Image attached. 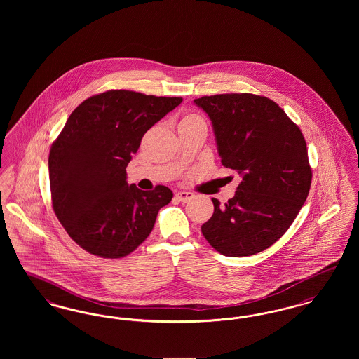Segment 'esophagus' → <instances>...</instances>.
<instances>
[{
	"mask_svg": "<svg viewBox=\"0 0 359 359\" xmlns=\"http://www.w3.org/2000/svg\"><path fill=\"white\" fill-rule=\"evenodd\" d=\"M176 199L177 201H180V202H188V201H191L192 198H194V194L192 192H187V191H179L176 195Z\"/></svg>",
	"mask_w": 359,
	"mask_h": 359,
	"instance_id": "obj_1",
	"label": "esophagus"
}]
</instances>
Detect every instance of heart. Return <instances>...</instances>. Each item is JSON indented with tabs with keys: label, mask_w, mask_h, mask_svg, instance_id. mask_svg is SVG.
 <instances>
[{
	"label": "heart",
	"mask_w": 359,
	"mask_h": 359,
	"mask_svg": "<svg viewBox=\"0 0 359 359\" xmlns=\"http://www.w3.org/2000/svg\"><path fill=\"white\" fill-rule=\"evenodd\" d=\"M195 117H198V116H194V114H189V116H187L186 118H195Z\"/></svg>",
	"instance_id": "heart-1"
}]
</instances>
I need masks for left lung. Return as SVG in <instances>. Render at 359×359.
Segmentation results:
<instances>
[{"label":"left lung","mask_w":359,"mask_h":359,"mask_svg":"<svg viewBox=\"0 0 359 359\" xmlns=\"http://www.w3.org/2000/svg\"><path fill=\"white\" fill-rule=\"evenodd\" d=\"M212 122L226 168L242 177L202 234L223 256H253L284 236L307 199L312 171L299 126L272 100L255 94H218L194 100Z\"/></svg>","instance_id":"obj_1"}]
</instances>
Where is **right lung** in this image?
<instances>
[{
  "label": "right lung",
  "mask_w": 359,
  "mask_h": 359,
  "mask_svg": "<svg viewBox=\"0 0 359 359\" xmlns=\"http://www.w3.org/2000/svg\"><path fill=\"white\" fill-rule=\"evenodd\" d=\"M182 101L109 90L71 113L48 157L52 207L86 252L121 258L151 234L158 210L173 194L165 186H129L126 167L142 136Z\"/></svg>",
  "instance_id": "add662e5"
}]
</instances>
